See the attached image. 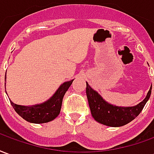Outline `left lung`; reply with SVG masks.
I'll list each match as a JSON object with an SVG mask.
<instances>
[{
	"instance_id": "left-lung-1",
	"label": "left lung",
	"mask_w": 154,
	"mask_h": 154,
	"mask_svg": "<svg viewBox=\"0 0 154 154\" xmlns=\"http://www.w3.org/2000/svg\"><path fill=\"white\" fill-rule=\"evenodd\" d=\"M151 90L152 85L145 99L137 106L132 107H119L107 103L87 82L86 93L91 116L95 120L105 125L119 127L132 121L139 116L150 97Z\"/></svg>"
}]
</instances>
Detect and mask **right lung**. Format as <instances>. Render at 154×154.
Returning a JSON list of instances; mask_svg holds the SVG:
<instances>
[{
	"instance_id": "add662e5",
	"label": "right lung",
	"mask_w": 154,
	"mask_h": 154,
	"mask_svg": "<svg viewBox=\"0 0 154 154\" xmlns=\"http://www.w3.org/2000/svg\"><path fill=\"white\" fill-rule=\"evenodd\" d=\"M72 82L73 80L64 82L63 85H61V87L58 88V90L55 92L52 98L40 105L24 106L13 103L11 100L10 101L16 113L21 116L26 121L35 124L49 122L55 119L60 113L63 98L71 84L72 83Z\"/></svg>"
}]
</instances>
